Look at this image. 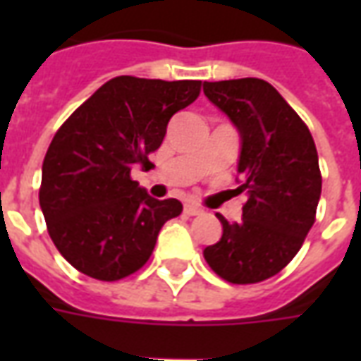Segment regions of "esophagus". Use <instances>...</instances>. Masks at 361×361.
<instances>
[{"instance_id":"obj_1","label":"esophagus","mask_w":361,"mask_h":361,"mask_svg":"<svg viewBox=\"0 0 361 361\" xmlns=\"http://www.w3.org/2000/svg\"><path fill=\"white\" fill-rule=\"evenodd\" d=\"M185 214H189V216H195V214H201L203 212V209L201 207H197L195 203H185Z\"/></svg>"}]
</instances>
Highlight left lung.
Masks as SVG:
<instances>
[{
	"label": "left lung",
	"instance_id": "left-lung-1",
	"mask_svg": "<svg viewBox=\"0 0 361 361\" xmlns=\"http://www.w3.org/2000/svg\"><path fill=\"white\" fill-rule=\"evenodd\" d=\"M204 96L240 133L238 173L247 193L240 222L216 214L222 238L204 261L232 284H255L295 257L315 222L321 172L310 129L263 79L204 82Z\"/></svg>",
	"mask_w": 361,
	"mask_h": 361
}]
</instances>
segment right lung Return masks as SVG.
<instances>
[{"instance_id": "right-lung-1", "label": "right lung", "mask_w": 361, "mask_h": 361, "mask_svg": "<svg viewBox=\"0 0 361 361\" xmlns=\"http://www.w3.org/2000/svg\"><path fill=\"white\" fill-rule=\"evenodd\" d=\"M201 81L121 75L104 82L54 135L42 164L40 209L67 263L96 280L126 279L149 261L178 199L158 201L131 180L150 164L168 121L195 102Z\"/></svg>"}]
</instances>
